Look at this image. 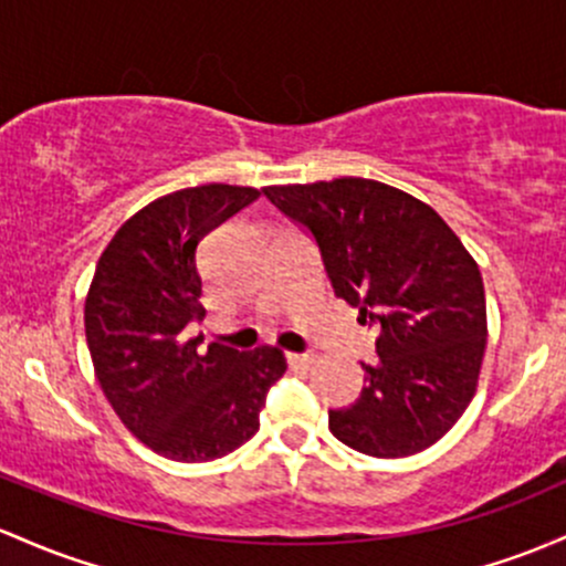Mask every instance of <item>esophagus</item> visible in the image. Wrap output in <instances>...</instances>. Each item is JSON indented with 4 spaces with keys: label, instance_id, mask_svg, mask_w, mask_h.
Segmentation results:
<instances>
[{
    "label": "esophagus",
    "instance_id": "34e87169",
    "mask_svg": "<svg viewBox=\"0 0 566 566\" xmlns=\"http://www.w3.org/2000/svg\"><path fill=\"white\" fill-rule=\"evenodd\" d=\"M287 359H290V365H297V368H308V365L314 363V354L312 352H303V354L290 352Z\"/></svg>",
    "mask_w": 566,
    "mask_h": 566
}]
</instances>
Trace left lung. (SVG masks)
I'll use <instances>...</instances> for the list:
<instances>
[{"label": "left lung", "instance_id": "1", "mask_svg": "<svg viewBox=\"0 0 566 566\" xmlns=\"http://www.w3.org/2000/svg\"><path fill=\"white\" fill-rule=\"evenodd\" d=\"M314 239L335 295L378 327L376 365L331 432L359 454L430 449L475 395L486 295L475 260L434 209L384 182L340 177L263 190Z\"/></svg>", "mask_w": 566, "mask_h": 566}]
</instances>
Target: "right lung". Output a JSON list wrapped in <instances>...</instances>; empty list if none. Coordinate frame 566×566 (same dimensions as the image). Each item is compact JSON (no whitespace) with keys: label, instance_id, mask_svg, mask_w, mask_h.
I'll use <instances>...</instances> for the list:
<instances>
[{"label":"right lung","instance_id":"add662e5","mask_svg":"<svg viewBox=\"0 0 566 566\" xmlns=\"http://www.w3.org/2000/svg\"><path fill=\"white\" fill-rule=\"evenodd\" d=\"M258 198L254 188L201 185L147 203L112 235L85 297V338L109 406L174 462H209L247 443L287 370L273 346L201 352L185 338L207 314L198 244Z\"/></svg>","mask_w":566,"mask_h":566}]
</instances>
